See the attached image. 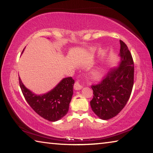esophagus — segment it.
<instances>
[{"label": "esophagus", "mask_w": 153, "mask_h": 153, "mask_svg": "<svg viewBox=\"0 0 153 153\" xmlns=\"http://www.w3.org/2000/svg\"><path fill=\"white\" fill-rule=\"evenodd\" d=\"M74 87V89L76 90H81V89L82 88H83V86H82L81 84H79V82L78 81H76V82H75Z\"/></svg>", "instance_id": "obj_1"}]
</instances>
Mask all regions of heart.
<instances>
[{
    "label": "heart",
    "instance_id": "1",
    "mask_svg": "<svg viewBox=\"0 0 153 153\" xmlns=\"http://www.w3.org/2000/svg\"><path fill=\"white\" fill-rule=\"evenodd\" d=\"M105 73V69L102 67H97L93 69L92 74L96 77H101Z\"/></svg>",
    "mask_w": 153,
    "mask_h": 153
}]
</instances>
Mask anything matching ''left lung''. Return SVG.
<instances>
[{
	"label": "left lung",
	"instance_id": "8db88e82",
	"mask_svg": "<svg viewBox=\"0 0 153 153\" xmlns=\"http://www.w3.org/2000/svg\"><path fill=\"white\" fill-rule=\"evenodd\" d=\"M120 61L99 84L92 85L91 108L97 117L107 120L115 117L125 107L134 85V67L127 45L120 40Z\"/></svg>",
	"mask_w": 153,
	"mask_h": 153
}]
</instances>
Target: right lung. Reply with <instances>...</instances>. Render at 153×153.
<instances>
[{"label":"right lung","mask_w":153,"mask_h":153,"mask_svg":"<svg viewBox=\"0 0 153 153\" xmlns=\"http://www.w3.org/2000/svg\"><path fill=\"white\" fill-rule=\"evenodd\" d=\"M20 88L31 107L41 117L50 121L63 118L69 111L73 96L74 79L65 77L50 91L38 95L27 89L19 77Z\"/></svg>","instance_id":"1"}]
</instances>
